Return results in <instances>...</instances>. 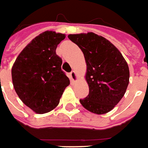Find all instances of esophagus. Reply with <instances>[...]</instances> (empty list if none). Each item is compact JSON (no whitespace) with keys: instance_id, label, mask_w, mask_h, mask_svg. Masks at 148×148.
Segmentation results:
<instances>
[{"instance_id":"esophagus-1","label":"esophagus","mask_w":148,"mask_h":148,"mask_svg":"<svg viewBox=\"0 0 148 148\" xmlns=\"http://www.w3.org/2000/svg\"><path fill=\"white\" fill-rule=\"evenodd\" d=\"M70 76H71V79L73 80V81H76L77 79V76H76V73L75 71H72L71 73H70Z\"/></svg>"}]
</instances>
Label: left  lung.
<instances>
[{"label":"left lung","mask_w":148,"mask_h":148,"mask_svg":"<svg viewBox=\"0 0 148 148\" xmlns=\"http://www.w3.org/2000/svg\"><path fill=\"white\" fill-rule=\"evenodd\" d=\"M68 37L81 49L87 64L89 94L79 102L91 112L108 113L126 92L130 77L127 63L116 46L94 32L70 34Z\"/></svg>","instance_id":"left-lung-1"}]
</instances>
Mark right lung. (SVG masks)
Listing matches in <instances>:
<instances>
[{"label":"right lung","instance_id":"obj_1","mask_svg":"<svg viewBox=\"0 0 148 148\" xmlns=\"http://www.w3.org/2000/svg\"><path fill=\"white\" fill-rule=\"evenodd\" d=\"M65 35L45 31L32 39L16 59L12 79L21 101L37 114L52 111L70 80L61 70L62 60L56 49Z\"/></svg>","mask_w":148,"mask_h":148}]
</instances>
